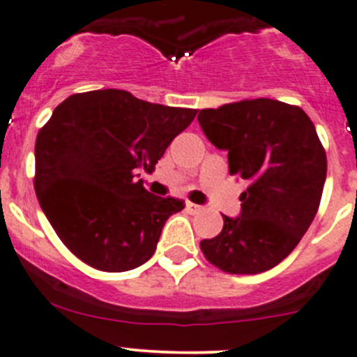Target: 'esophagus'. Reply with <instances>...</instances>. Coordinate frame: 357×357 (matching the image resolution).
<instances>
[{
    "label": "esophagus",
    "mask_w": 357,
    "mask_h": 357,
    "mask_svg": "<svg viewBox=\"0 0 357 357\" xmlns=\"http://www.w3.org/2000/svg\"><path fill=\"white\" fill-rule=\"evenodd\" d=\"M187 209H189L190 213H197V211H203V206L194 204V203H187Z\"/></svg>",
    "instance_id": "esophagus-1"
}]
</instances>
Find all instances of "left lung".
<instances>
[{
  "label": "left lung",
  "instance_id": "obj_1",
  "mask_svg": "<svg viewBox=\"0 0 357 357\" xmlns=\"http://www.w3.org/2000/svg\"><path fill=\"white\" fill-rule=\"evenodd\" d=\"M197 122L213 146L229 151L230 175L248 183L241 216L223 218L201 241L222 271L255 275L277 266L310 229L321 201L326 154L299 106L258 98L201 109Z\"/></svg>",
  "mask_w": 357,
  "mask_h": 357
}]
</instances>
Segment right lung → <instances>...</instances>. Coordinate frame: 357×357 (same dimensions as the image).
<instances>
[{
  "label": "right lung",
  "instance_id": "add662e5",
  "mask_svg": "<svg viewBox=\"0 0 357 357\" xmlns=\"http://www.w3.org/2000/svg\"><path fill=\"white\" fill-rule=\"evenodd\" d=\"M196 113L120 89L72 94L54 108L36 139L34 189L77 258L101 271L151 258L165 222L185 204L149 194L137 170H153Z\"/></svg>",
  "mask_w": 357,
  "mask_h": 357
}]
</instances>
